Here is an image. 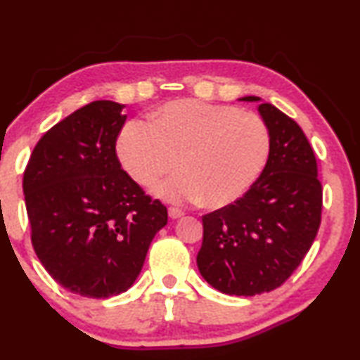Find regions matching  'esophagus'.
<instances>
[{
  "label": "esophagus",
  "instance_id": "34e87169",
  "mask_svg": "<svg viewBox=\"0 0 360 360\" xmlns=\"http://www.w3.org/2000/svg\"><path fill=\"white\" fill-rule=\"evenodd\" d=\"M169 216L172 219H179V218H181V216H184V211L179 210V208H174V206H172V208H169Z\"/></svg>",
  "mask_w": 360,
  "mask_h": 360
}]
</instances>
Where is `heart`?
I'll return each instance as SVG.
<instances>
[{
	"mask_svg": "<svg viewBox=\"0 0 360 360\" xmlns=\"http://www.w3.org/2000/svg\"><path fill=\"white\" fill-rule=\"evenodd\" d=\"M116 149L124 170L144 186L179 162L181 172L155 186L160 198L174 203L203 198L219 208L239 200L262 174L270 132L255 112L188 98L167 103L154 122H127Z\"/></svg>",
	"mask_w": 360,
	"mask_h": 360,
	"instance_id": "heart-1",
	"label": "heart"
}]
</instances>
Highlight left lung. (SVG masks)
<instances>
[{
	"label": "left lung",
	"mask_w": 360,
	"mask_h": 360,
	"mask_svg": "<svg viewBox=\"0 0 360 360\" xmlns=\"http://www.w3.org/2000/svg\"><path fill=\"white\" fill-rule=\"evenodd\" d=\"M259 112L270 132L267 164L239 200L201 218L203 244L196 255L206 282L238 297L280 287L302 264L321 224L323 188L307 136L270 103H260Z\"/></svg>",
	"instance_id": "obj_1"
}]
</instances>
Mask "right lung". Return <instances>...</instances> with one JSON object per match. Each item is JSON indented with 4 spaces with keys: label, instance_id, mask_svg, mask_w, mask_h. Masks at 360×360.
Masks as SVG:
<instances>
[{
    "label": "right lung",
    "instance_id": "add662e5",
    "mask_svg": "<svg viewBox=\"0 0 360 360\" xmlns=\"http://www.w3.org/2000/svg\"><path fill=\"white\" fill-rule=\"evenodd\" d=\"M122 108L100 100L72 112L39 139L24 170L32 248L57 283L88 298L126 292L169 218L121 169Z\"/></svg>",
    "mask_w": 360,
    "mask_h": 360
}]
</instances>
